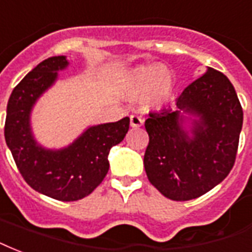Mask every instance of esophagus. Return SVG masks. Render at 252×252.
I'll use <instances>...</instances> for the list:
<instances>
[{"mask_svg": "<svg viewBox=\"0 0 252 252\" xmlns=\"http://www.w3.org/2000/svg\"><path fill=\"white\" fill-rule=\"evenodd\" d=\"M142 125H143V119L141 117H138V115H131L130 117V126L131 127H141Z\"/></svg>", "mask_w": 252, "mask_h": 252, "instance_id": "34e87169", "label": "esophagus"}]
</instances>
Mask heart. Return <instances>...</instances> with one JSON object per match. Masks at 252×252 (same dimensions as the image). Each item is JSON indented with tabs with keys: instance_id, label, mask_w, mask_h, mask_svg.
Returning a JSON list of instances; mask_svg holds the SVG:
<instances>
[{
	"instance_id": "obj_1",
	"label": "heart",
	"mask_w": 252,
	"mask_h": 252,
	"mask_svg": "<svg viewBox=\"0 0 252 252\" xmlns=\"http://www.w3.org/2000/svg\"><path fill=\"white\" fill-rule=\"evenodd\" d=\"M125 95L142 99L147 110H159L173 99L177 92V78L162 63H143L128 70L122 79Z\"/></svg>"
}]
</instances>
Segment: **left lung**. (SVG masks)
I'll return each instance as SVG.
<instances>
[{
    "instance_id": "left-lung-1",
    "label": "left lung",
    "mask_w": 252,
    "mask_h": 252,
    "mask_svg": "<svg viewBox=\"0 0 252 252\" xmlns=\"http://www.w3.org/2000/svg\"><path fill=\"white\" fill-rule=\"evenodd\" d=\"M243 110L226 75L207 67L177 98V110L151 113L143 164L153 186L190 200L219 185L235 162Z\"/></svg>"
}]
</instances>
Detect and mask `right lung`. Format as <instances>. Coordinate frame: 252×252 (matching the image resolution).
I'll return each instance as SVG.
<instances>
[{"label":"right lung","mask_w":252,"mask_h":252,"mask_svg":"<svg viewBox=\"0 0 252 252\" xmlns=\"http://www.w3.org/2000/svg\"><path fill=\"white\" fill-rule=\"evenodd\" d=\"M65 56L50 57L35 66L11 92L6 107L5 141L26 183L62 202L82 199L101 185L109 171L111 147L124 141L130 118L89 126L70 145L47 149L32 130V111L39 98L67 69Z\"/></svg>","instance_id":"1"}]
</instances>
